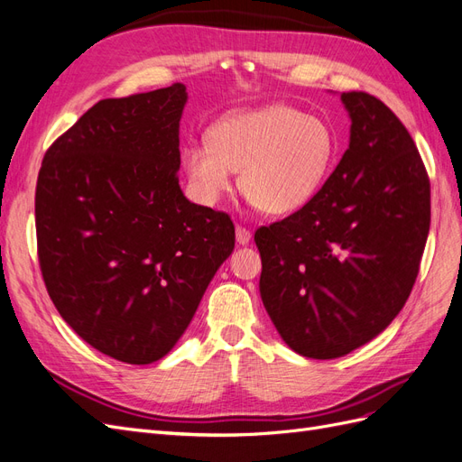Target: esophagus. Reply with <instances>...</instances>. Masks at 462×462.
Listing matches in <instances>:
<instances>
[{"instance_id":"obj_1","label":"esophagus","mask_w":462,"mask_h":462,"mask_svg":"<svg viewBox=\"0 0 462 462\" xmlns=\"http://www.w3.org/2000/svg\"><path fill=\"white\" fill-rule=\"evenodd\" d=\"M235 236H236V243H239V245H248L250 239H253V233H250V231H248L246 227H243V226H236Z\"/></svg>"}]
</instances>
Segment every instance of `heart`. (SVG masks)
<instances>
[{
	"label": "heart",
	"mask_w": 462,
	"mask_h": 462,
	"mask_svg": "<svg viewBox=\"0 0 462 462\" xmlns=\"http://www.w3.org/2000/svg\"><path fill=\"white\" fill-rule=\"evenodd\" d=\"M335 153L329 125L300 109L275 104L217 121L208 141L189 143L183 167L200 202L216 204L241 189L272 216L292 214L309 204L326 183Z\"/></svg>",
	"instance_id": "heart-1"
}]
</instances>
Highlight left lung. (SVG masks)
<instances>
[{
    "label": "left lung",
    "instance_id": "left-lung-1",
    "mask_svg": "<svg viewBox=\"0 0 462 462\" xmlns=\"http://www.w3.org/2000/svg\"><path fill=\"white\" fill-rule=\"evenodd\" d=\"M351 138L316 197L260 227V297L292 351L345 356L407 302L430 231V179L404 125L366 92H343Z\"/></svg>",
    "mask_w": 462,
    "mask_h": 462
}]
</instances>
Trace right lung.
<instances>
[{
  "label": "right lung",
  "mask_w": 462,
  "mask_h": 462,
  "mask_svg": "<svg viewBox=\"0 0 462 462\" xmlns=\"http://www.w3.org/2000/svg\"><path fill=\"white\" fill-rule=\"evenodd\" d=\"M187 97L177 82L100 100L50 146L38 173L50 299L79 337L127 365L171 351L235 248L231 217L179 187Z\"/></svg>",
  "instance_id": "right-lung-1"
}]
</instances>
